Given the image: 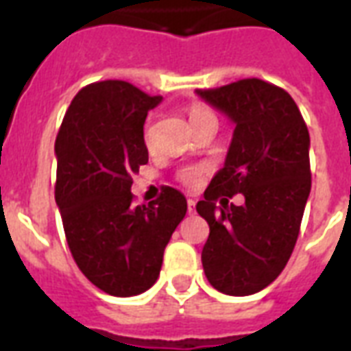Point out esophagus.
Wrapping results in <instances>:
<instances>
[{
    "instance_id": "34e87169",
    "label": "esophagus",
    "mask_w": 351,
    "mask_h": 351,
    "mask_svg": "<svg viewBox=\"0 0 351 351\" xmlns=\"http://www.w3.org/2000/svg\"><path fill=\"white\" fill-rule=\"evenodd\" d=\"M195 204H197V202H195L193 199H187V213H189V215H193L195 213Z\"/></svg>"
}]
</instances>
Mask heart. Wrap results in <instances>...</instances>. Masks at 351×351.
Listing matches in <instances>:
<instances>
[{
	"label": "heart",
	"mask_w": 351,
	"mask_h": 351,
	"mask_svg": "<svg viewBox=\"0 0 351 351\" xmlns=\"http://www.w3.org/2000/svg\"><path fill=\"white\" fill-rule=\"evenodd\" d=\"M187 116H189V121L191 125H197L200 121H206V119H215V114L204 106V104H191L189 108H187ZM145 143L151 147V127L145 128ZM204 175V167H199V165H187V167H182V169L176 171V180L184 184L187 187H193L197 186Z\"/></svg>",
	"instance_id": "1"
}]
</instances>
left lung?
I'll return each instance as SVG.
<instances>
[{
	"instance_id": "8db88e82",
	"label": "left lung",
	"mask_w": 351,
	"mask_h": 351,
	"mask_svg": "<svg viewBox=\"0 0 351 351\" xmlns=\"http://www.w3.org/2000/svg\"><path fill=\"white\" fill-rule=\"evenodd\" d=\"M235 123L226 164L197 202L210 224L202 267L213 287L248 296L271 285L294 250L311 191L309 130L283 88L261 79L197 90ZM243 193L245 204L228 206ZM221 196L223 206L215 202Z\"/></svg>"
}]
</instances>
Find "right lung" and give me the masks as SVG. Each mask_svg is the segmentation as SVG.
Returning a JSON list of instances; mask_svg holds the SVG:
<instances>
[{"mask_svg": "<svg viewBox=\"0 0 351 351\" xmlns=\"http://www.w3.org/2000/svg\"><path fill=\"white\" fill-rule=\"evenodd\" d=\"M162 101L125 80H101L69 104L55 141L57 200L69 252L80 272L112 296L145 293L186 217V197L164 186L132 206V175L149 162L143 125Z\"/></svg>", "mask_w": 351, "mask_h": 351, "instance_id": "1", "label": "right lung"}]
</instances>
